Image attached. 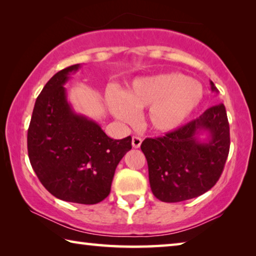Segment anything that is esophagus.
<instances>
[{
    "mask_svg": "<svg viewBox=\"0 0 256 256\" xmlns=\"http://www.w3.org/2000/svg\"><path fill=\"white\" fill-rule=\"evenodd\" d=\"M141 144H142V140H141L140 138H138V136H133L132 138V146H133V148H136V149L140 148Z\"/></svg>",
    "mask_w": 256,
    "mask_h": 256,
    "instance_id": "obj_1",
    "label": "esophagus"
}]
</instances>
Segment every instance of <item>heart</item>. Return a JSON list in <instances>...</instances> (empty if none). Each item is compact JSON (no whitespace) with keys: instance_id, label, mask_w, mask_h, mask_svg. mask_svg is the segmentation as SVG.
Masks as SVG:
<instances>
[{"instance_id":"b5f03b06","label":"heart","mask_w":256,"mask_h":256,"mask_svg":"<svg viewBox=\"0 0 256 256\" xmlns=\"http://www.w3.org/2000/svg\"><path fill=\"white\" fill-rule=\"evenodd\" d=\"M203 98L201 82L172 72L138 78L123 92L112 90L107 104L112 114L124 123H132L136 110L149 106L148 126L157 133H170L190 118Z\"/></svg>"}]
</instances>
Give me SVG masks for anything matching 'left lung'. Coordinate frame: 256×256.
Wrapping results in <instances>:
<instances>
[{
    "label": "left lung",
    "mask_w": 256,
    "mask_h": 256,
    "mask_svg": "<svg viewBox=\"0 0 256 256\" xmlns=\"http://www.w3.org/2000/svg\"><path fill=\"white\" fill-rule=\"evenodd\" d=\"M211 90L218 94L210 81ZM206 135V138H202ZM230 136L224 104L212 106L184 126L141 144L150 188L162 202H180L209 190L224 170Z\"/></svg>",
    "instance_id": "obj_1"
}]
</instances>
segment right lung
I'll use <instances>...</instances> for the list:
<instances>
[{
	"label": "right lung",
	"mask_w": 256,
	"mask_h": 256,
	"mask_svg": "<svg viewBox=\"0 0 256 256\" xmlns=\"http://www.w3.org/2000/svg\"><path fill=\"white\" fill-rule=\"evenodd\" d=\"M81 64L50 78L34 102L28 154L42 184L60 200L96 204L107 198L115 170L132 148L131 136L114 140L97 122L78 114L64 84Z\"/></svg>",
	"instance_id": "add662e5"
}]
</instances>
